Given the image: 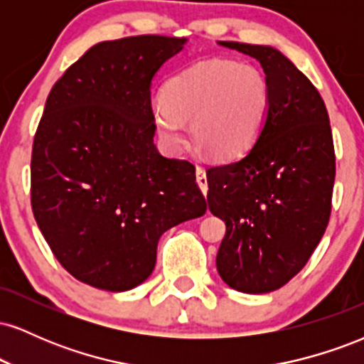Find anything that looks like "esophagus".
Instances as JSON below:
<instances>
[{"instance_id":"esophagus-1","label":"esophagus","mask_w":364,"mask_h":364,"mask_svg":"<svg viewBox=\"0 0 364 364\" xmlns=\"http://www.w3.org/2000/svg\"><path fill=\"white\" fill-rule=\"evenodd\" d=\"M196 183H198L200 190H202L203 195H207L208 191V185H207V176H205V169L202 166H196Z\"/></svg>"}]
</instances>
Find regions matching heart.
Here are the masks:
<instances>
[{
	"label": "heart",
	"instance_id": "obj_1",
	"mask_svg": "<svg viewBox=\"0 0 364 364\" xmlns=\"http://www.w3.org/2000/svg\"><path fill=\"white\" fill-rule=\"evenodd\" d=\"M270 106V87L257 66L231 60L200 61L171 77L154 121L171 152L186 145L183 121L193 139L217 159L243 156L260 135Z\"/></svg>",
	"mask_w": 364,
	"mask_h": 364
}]
</instances>
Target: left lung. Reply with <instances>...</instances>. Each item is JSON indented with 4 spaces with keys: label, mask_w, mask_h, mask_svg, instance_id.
<instances>
[{
    "label": "left lung",
    "mask_w": 364,
    "mask_h": 364,
    "mask_svg": "<svg viewBox=\"0 0 364 364\" xmlns=\"http://www.w3.org/2000/svg\"><path fill=\"white\" fill-rule=\"evenodd\" d=\"M260 61L270 106L243 157L207 169L210 212L225 223L217 270L232 289L282 287L310 260L327 229L336 152L323 99L277 49L228 43Z\"/></svg>",
    "instance_id": "8db88e82"
}]
</instances>
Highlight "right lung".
I'll use <instances>...</instances> for the list:
<instances>
[{
  "instance_id": "right-lung-1",
  "label": "right lung",
  "mask_w": 364,
  "mask_h": 364,
  "mask_svg": "<svg viewBox=\"0 0 364 364\" xmlns=\"http://www.w3.org/2000/svg\"><path fill=\"white\" fill-rule=\"evenodd\" d=\"M183 44L135 36L92 46L46 101L32 145V212L58 262L97 289L144 282L162 232L207 210L195 166L154 145L150 85Z\"/></svg>"
}]
</instances>
